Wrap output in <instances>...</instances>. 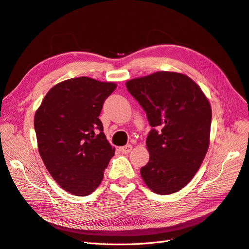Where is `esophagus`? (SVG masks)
Masks as SVG:
<instances>
[{"label":"esophagus","instance_id":"1","mask_svg":"<svg viewBox=\"0 0 249 249\" xmlns=\"http://www.w3.org/2000/svg\"><path fill=\"white\" fill-rule=\"evenodd\" d=\"M132 148H133V146H132L131 144H126V145L123 146V147H120L119 149H120V152H122V153H124V154H127V153H130V152H131Z\"/></svg>","mask_w":249,"mask_h":249}]
</instances>
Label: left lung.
<instances>
[{"instance_id":"8db88e82","label":"left lung","mask_w":249,"mask_h":249,"mask_svg":"<svg viewBox=\"0 0 249 249\" xmlns=\"http://www.w3.org/2000/svg\"><path fill=\"white\" fill-rule=\"evenodd\" d=\"M153 127L146 138L149 161L140 169L150 190L178 192L195 176L210 144L212 109L186 74L157 71L125 83Z\"/></svg>"}]
</instances>
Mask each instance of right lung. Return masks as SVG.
Wrapping results in <instances>:
<instances>
[{
	"mask_svg": "<svg viewBox=\"0 0 249 249\" xmlns=\"http://www.w3.org/2000/svg\"><path fill=\"white\" fill-rule=\"evenodd\" d=\"M115 88V83L88 77L66 80L50 89L35 113L41 159L57 184L73 195L91 194L114 156L99 116Z\"/></svg>",
	"mask_w": 249,
	"mask_h": 249,
	"instance_id": "obj_1",
	"label": "right lung"
}]
</instances>
